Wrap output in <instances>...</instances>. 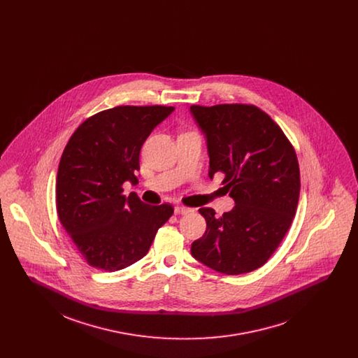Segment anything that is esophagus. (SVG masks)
<instances>
[{"instance_id":"obj_1","label":"esophagus","mask_w":358,"mask_h":358,"mask_svg":"<svg viewBox=\"0 0 358 358\" xmlns=\"http://www.w3.org/2000/svg\"><path fill=\"white\" fill-rule=\"evenodd\" d=\"M193 209L192 208H187V206H183V205H176L175 206V213L178 215H186V213H190Z\"/></svg>"}]
</instances>
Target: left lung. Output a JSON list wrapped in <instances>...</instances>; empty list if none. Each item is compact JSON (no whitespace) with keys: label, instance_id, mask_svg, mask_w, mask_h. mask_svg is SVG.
<instances>
[{"label":"left lung","instance_id":"1","mask_svg":"<svg viewBox=\"0 0 358 358\" xmlns=\"http://www.w3.org/2000/svg\"><path fill=\"white\" fill-rule=\"evenodd\" d=\"M205 134L209 178L220 172L236 206L220 217L200 208L206 230L192 255L215 271H254L274 254L296 212L299 164L282 129L254 104H193Z\"/></svg>","mask_w":358,"mask_h":358}]
</instances>
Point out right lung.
<instances>
[{"label": "right lung", "instance_id": "1", "mask_svg": "<svg viewBox=\"0 0 358 358\" xmlns=\"http://www.w3.org/2000/svg\"><path fill=\"white\" fill-rule=\"evenodd\" d=\"M175 107L117 106L87 118L69 139L57 169V216L92 267L117 271L149 252L169 204L148 205L122 194L138 182L139 154L154 128Z\"/></svg>", "mask_w": 358, "mask_h": 358}]
</instances>
